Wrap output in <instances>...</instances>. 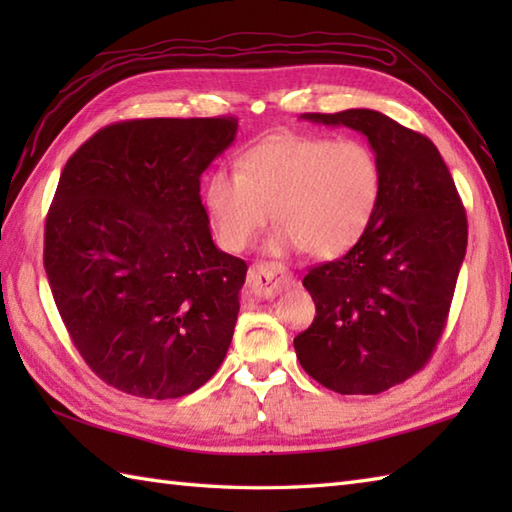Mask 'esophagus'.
I'll return each instance as SVG.
<instances>
[{
    "mask_svg": "<svg viewBox=\"0 0 512 512\" xmlns=\"http://www.w3.org/2000/svg\"><path fill=\"white\" fill-rule=\"evenodd\" d=\"M295 277L281 264H257L248 270V290L257 299H275L279 292H284Z\"/></svg>",
    "mask_w": 512,
    "mask_h": 512,
    "instance_id": "obj_1",
    "label": "esophagus"
}]
</instances>
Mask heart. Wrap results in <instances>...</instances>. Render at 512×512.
Returning <instances> with one entry per match:
<instances>
[{
	"mask_svg": "<svg viewBox=\"0 0 512 512\" xmlns=\"http://www.w3.org/2000/svg\"><path fill=\"white\" fill-rule=\"evenodd\" d=\"M383 167L361 140L328 136H275L246 149L237 173L217 169L204 182L202 200L213 233L239 253L277 222L268 248L314 257H339L372 226L383 198Z\"/></svg>",
	"mask_w": 512,
	"mask_h": 512,
	"instance_id": "obj_1",
	"label": "heart"
}]
</instances>
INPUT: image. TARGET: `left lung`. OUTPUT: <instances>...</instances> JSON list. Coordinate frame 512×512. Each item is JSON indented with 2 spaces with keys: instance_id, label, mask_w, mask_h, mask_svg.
<instances>
[{
  "instance_id": "1",
  "label": "left lung",
  "mask_w": 512,
  "mask_h": 512,
  "mask_svg": "<svg viewBox=\"0 0 512 512\" xmlns=\"http://www.w3.org/2000/svg\"><path fill=\"white\" fill-rule=\"evenodd\" d=\"M361 132L383 167V198L365 237L303 286L317 306L295 336L301 367L339 394H380L429 361L466 255V213L427 136L376 110L303 114Z\"/></svg>"
}]
</instances>
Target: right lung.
I'll return each instance as SVG.
<instances>
[{"label": "right lung", "instance_id": "right-lung-1", "mask_svg": "<svg viewBox=\"0 0 512 512\" xmlns=\"http://www.w3.org/2000/svg\"><path fill=\"white\" fill-rule=\"evenodd\" d=\"M235 134L226 116L125 121L61 171L43 266L76 350L125 394L187 396L231 345L248 268L213 244L200 176Z\"/></svg>", "mask_w": 512, "mask_h": 512}]
</instances>
